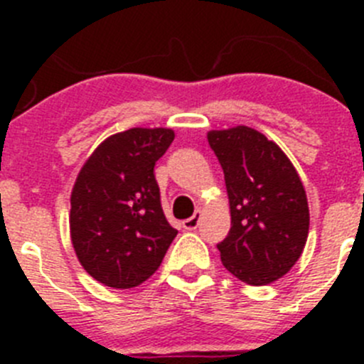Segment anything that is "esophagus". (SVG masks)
Masks as SVG:
<instances>
[{
    "mask_svg": "<svg viewBox=\"0 0 364 364\" xmlns=\"http://www.w3.org/2000/svg\"><path fill=\"white\" fill-rule=\"evenodd\" d=\"M200 218H202V211L197 210L193 217L186 218V220L182 222V226H184L186 230H197L198 224H200Z\"/></svg>",
    "mask_w": 364,
    "mask_h": 364,
    "instance_id": "1",
    "label": "esophagus"
}]
</instances>
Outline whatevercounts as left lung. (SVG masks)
<instances>
[{"instance_id": "obj_1", "label": "left lung", "mask_w": 364, "mask_h": 364, "mask_svg": "<svg viewBox=\"0 0 364 364\" xmlns=\"http://www.w3.org/2000/svg\"><path fill=\"white\" fill-rule=\"evenodd\" d=\"M208 142L230 198L231 230L217 244L222 264L246 284L277 281L299 260L310 230L306 191L294 164L246 125L210 131Z\"/></svg>"}]
</instances>
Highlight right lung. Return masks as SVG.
Returning <instances> with one entry per match:
<instances>
[{
    "mask_svg": "<svg viewBox=\"0 0 364 364\" xmlns=\"http://www.w3.org/2000/svg\"><path fill=\"white\" fill-rule=\"evenodd\" d=\"M166 127H133L105 138L70 193V240L92 279L118 290L153 275L178 231L167 222L154 164L171 146Z\"/></svg>",
    "mask_w": 364,
    "mask_h": 364,
    "instance_id": "right-lung-1",
    "label": "right lung"
}]
</instances>
